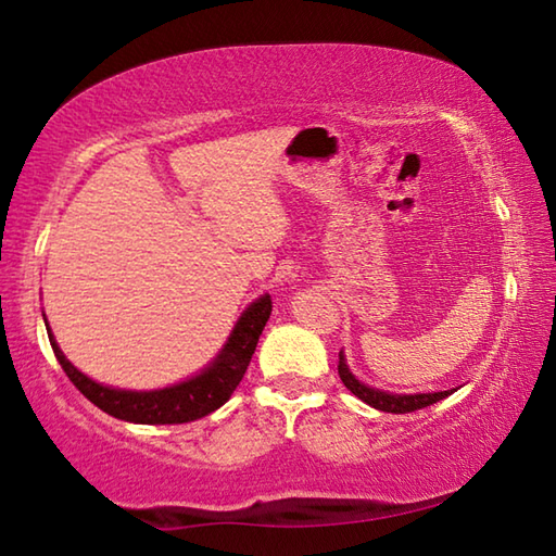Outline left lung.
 Returning <instances> with one entry per match:
<instances>
[{"label": "left lung", "mask_w": 556, "mask_h": 556, "mask_svg": "<svg viewBox=\"0 0 556 556\" xmlns=\"http://www.w3.org/2000/svg\"><path fill=\"white\" fill-rule=\"evenodd\" d=\"M338 375H341V380L348 390H351L357 400H363L365 404H370V407L380 409V412H392V414H407V412H417V409H425L429 404H434L439 400L448 397L454 390H444V392H431V394H390V392H380V390H372L368 384L357 382L353 378V372L348 370L345 365V357L343 353H338Z\"/></svg>", "instance_id": "obj_1"}]
</instances>
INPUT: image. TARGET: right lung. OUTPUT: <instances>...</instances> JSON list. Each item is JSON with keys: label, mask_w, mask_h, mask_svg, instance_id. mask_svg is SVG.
Segmentation results:
<instances>
[{"label": "right lung", "mask_w": 556, "mask_h": 556, "mask_svg": "<svg viewBox=\"0 0 556 556\" xmlns=\"http://www.w3.org/2000/svg\"><path fill=\"white\" fill-rule=\"evenodd\" d=\"M271 299L265 294L255 304H250L248 312L240 316L238 326L230 333V341L225 343L220 355L215 357L211 368H205L201 375L186 380L181 384L154 392H129V390H112L90 380L80 370L65 361L59 343L53 341L49 328V341L55 353V361L61 363L63 372L68 375L71 382L86 397L108 412L110 417L135 421V425H186L215 412L230 400V394L238 388L244 370L252 361L262 328L269 321Z\"/></svg>", "instance_id": "right-lung-1"}]
</instances>
